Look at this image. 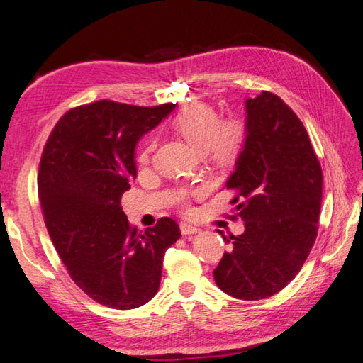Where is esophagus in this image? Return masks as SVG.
<instances>
[{"label": "esophagus", "mask_w": 363, "mask_h": 363, "mask_svg": "<svg viewBox=\"0 0 363 363\" xmlns=\"http://www.w3.org/2000/svg\"><path fill=\"white\" fill-rule=\"evenodd\" d=\"M181 233L182 234H196V233H200V228H198V226H195V225H190V223H181Z\"/></svg>", "instance_id": "34e87169"}]
</instances>
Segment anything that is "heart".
<instances>
[{
    "label": "heart",
    "instance_id": "heart-1",
    "mask_svg": "<svg viewBox=\"0 0 363 363\" xmlns=\"http://www.w3.org/2000/svg\"><path fill=\"white\" fill-rule=\"evenodd\" d=\"M173 127L187 143L198 152H206L218 163L230 162L236 157L245 140V127L236 119L220 123L217 111L212 106L195 102L177 113ZM152 151V143H147L140 152V162L146 163ZM179 203L186 206L187 198L179 195Z\"/></svg>",
    "mask_w": 363,
    "mask_h": 363
}]
</instances>
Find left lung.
<instances>
[{
  "instance_id": "1",
  "label": "left lung",
  "mask_w": 363,
  "mask_h": 363,
  "mask_svg": "<svg viewBox=\"0 0 363 363\" xmlns=\"http://www.w3.org/2000/svg\"><path fill=\"white\" fill-rule=\"evenodd\" d=\"M245 231L226 238L214 269L223 293L259 301L299 274L318 234L323 172L308 133L279 96L262 91L245 101V141L226 181Z\"/></svg>"
}]
</instances>
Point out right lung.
<instances>
[{"instance_id": "1", "label": "right lung", "mask_w": 363, "mask_h": 363, "mask_svg": "<svg viewBox=\"0 0 363 363\" xmlns=\"http://www.w3.org/2000/svg\"><path fill=\"white\" fill-rule=\"evenodd\" d=\"M174 106H77L56 123L42 152L38 191L50 239L75 285L105 307L130 310L151 301L163 255L181 238L169 217L140 233L121 208L137 177V143Z\"/></svg>"}]
</instances>
